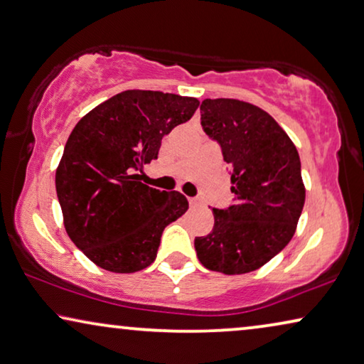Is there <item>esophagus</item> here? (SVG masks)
<instances>
[{"label":"esophagus","instance_id":"1","mask_svg":"<svg viewBox=\"0 0 364 364\" xmlns=\"http://www.w3.org/2000/svg\"><path fill=\"white\" fill-rule=\"evenodd\" d=\"M188 203H191V207H197V205L200 203V200L195 198V197H191V198H188Z\"/></svg>","mask_w":364,"mask_h":364}]
</instances>
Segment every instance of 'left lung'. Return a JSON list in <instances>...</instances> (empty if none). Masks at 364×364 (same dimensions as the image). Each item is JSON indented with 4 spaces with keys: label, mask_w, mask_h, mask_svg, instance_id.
Returning <instances> with one entry per match:
<instances>
[{
    "label": "left lung",
    "mask_w": 364,
    "mask_h": 364,
    "mask_svg": "<svg viewBox=\"0 0 364 364\" xmlns=\"http://www.w3.org/2000/svg\"><path fill=\"white\" fill-rule=\"evenodd\" d=\"M200 123L221 147L235 198L213 208V230L195 238L197 257L210 271H256L296 233L305 202L299 152L269 113L240 100H203Z\"/></svg>",
    "instance_id": "8db88e82"
}]
</instances>
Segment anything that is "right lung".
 <instances>
[{"label": "right lung", "mask_w": 364, "mask_h": 364, "mask_svg": "<svg viewBox=\"0 0 364 364\" xmlns=\"http://www.w3.org/2000/svg\"><path fill=\"white\" fill-rule=\"evenodd\" d=\"M198 105L192 97L126 90L93 108L68 136L57 198L67 235L102 269L126 274L152 264L162 231L187 212L181 192L146 186L136 171L157 159L162 138Z\"/></svg>", "instance_id": "right-lung-1"}]
</instances>
